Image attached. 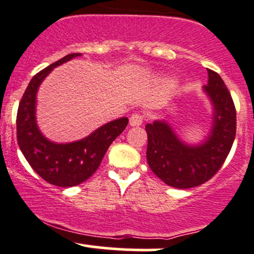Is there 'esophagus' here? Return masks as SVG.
Instances as JSON below:
<instances>
[{
  "mask_svg": "<svg viewBox=\"0 0 254 254\" xmlns=\"http://www.w3.org/2000/svg\"><path fill=\"white\" fill-rule=\"evenodd\" d=\"M143 123V116L141 113H133L130 117V125L131 127H139Z\"/></svg>",
  "mask_w": 254,
  "mask_h": 254,
  "instance_id": "1",
  "label": "esophagus"
}]
</instances>
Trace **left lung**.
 Wrapping results in <instances>:
<instances>
[{"mask_svg": "<svg viewBox=\"0 0 254 254\" xmlns=\"http://www.w3.org/2000/svg\"><path fill=\"white\" fill-rule=\"evenodd\" d=\"M208 76L204 90L214 105V124L206 141L194 147L186 145L165 122L145 125L148 165L156 177L172 188L191 189L210 180L222 167L234 142V101L216 71L208 69Z\"/></svg>", "mask_w": 254, "mask_h": 254, "instance_id": "obj_1", "label": "left lung"}]
</instances>
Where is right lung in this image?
<instances>
[{"label":"right lung","mask_w":254,"mask_h":254,"mask_svg":"<svg viewBox=\"0 0 254 254\" xmlns=\"http://www.w3.org/2000/svg\"><path fill=\"white\" fill-rule=\"evenodd\" d=\"M81 56L66 55L37 72L28 83L16 115L17 144L27 162L45 182L58 188H71L83 183L98 170L107 149L127 127V117L103 125L86 138L66 144L50 142L36 123V94L46 75L57 65Z\"/></svg>","instance_id":"right-lung-1"}]
</instances>
